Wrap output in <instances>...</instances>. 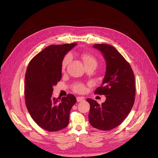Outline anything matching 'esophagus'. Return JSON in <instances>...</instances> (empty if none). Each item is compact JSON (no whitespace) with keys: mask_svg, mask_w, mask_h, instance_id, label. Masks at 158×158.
<instances>
[{"mask_svg":"<svg viewBox=\"0 0 158 158\" xmlns=\"http://www.w3.org/2000/svg\"><path fill=\"white\" fill-rule=\"evenodd\" d=\"M83 100H85L83 97H77V101L78 102H83Z\"/></svg>","mask_w":158,"mask_h":158,"instance_id":"34e87169","label":"esophagus"}]
</instances>
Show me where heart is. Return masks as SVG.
<instances>
[{
	"mask_svg": "<svg viewBox=\"0 0 158 158\" xmlns=\"http://www.w3.org/2000/svg\"><path fill=\"white\" fill-rule=\"evenodd\" d=\"M81 58L83 60V61L86 66H89V65H94L96 67V66L97 64V61L96 58L93 55H90L89 53L82 54L81 55ZM70 59H71V56H70V55H69V54L66 55L64 57V58L62 61V63H61V69H62L63 71H64L66 69V68L68 63H69ZM72 88H73V90L78 93H84L86 90V88L85 85L84 84L80 83H75L74 85H73Z\"/></svg>",
	"mask_w": 158,
	"mask_h": 158,
	"instance_id": "heart-1",
	"label": "heart"
}]
</instances>
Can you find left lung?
<instances>
[{"instance_id":"1","label":"left lung","mask_w":158,"mask_h":158,"mask_svg":"<svg viewBox=\"0 0 158 158\" xmlns=\"http://www.w3.org/2000/svg\"><path fill=\"white\" fill-rule=\"evenodd\" d=\"M93 47L104 56L106 70L101 86L95 94L105 95L106 100L99 105L88 98L90 104L89 121L95 128L108 131L118 126L130 113L135 100V79L129 63L112 45L97 44Z\"/></svg>"}]
</instances>
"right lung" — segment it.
<instances>
[{
	"label": "right lung",
	"mask_w": 158,
	"mask_h": 158,
	"mask_svg": "<svg viewBox=\"0 0 158 158\" xmlns=\"http://www.w3.org/2000/svg\"><path fill=\"white\" fill-rule=\"evenodd\" d=\"M77 43L50 45L30 61L25 77V99L28 113L42 128L56 131L66 128L71 108L77 100L73 94L52 97L53 86L62 77L61 63Z\"/></svg>",
	"instance_id": "obj_1"
}]
</instances>
